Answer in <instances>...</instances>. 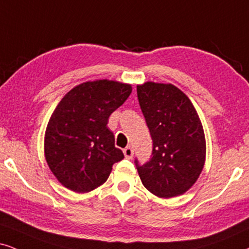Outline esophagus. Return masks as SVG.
<instances>
[{"label": "esophagus", "instance_id": "1", "mask_svg": "<svg viewBox=\"0 0 249 249\" xmlns=\"http://www.w3.org/2000/svg\"><path fill=\"white\" fill-rule=\"evenodd\" d=\"M123 153H124V155L126 159H132L133 157V149H132V147H126L124 150H123Z\"/></svg>", "mask_w": 249, "mask_h": 249}]
</instances>
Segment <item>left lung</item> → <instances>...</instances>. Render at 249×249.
Wrapping results in <instances>:
<instances>
[{"label": "left lung", "mask_w": 249, "mask_h": 249, "mask_svg": "<svg viewBox=\"0 0 249 249\" xmlns=\"http://www.w3.org/2000/svg\"><path fill=\"white\" fill-rule=\"evenodd\" d=\"M138 100L153 140V157L139 165L143 186L159 197L184 194L206 162L202 123L186 94L172 84L147 81L137 86Z\"/></svg>", "instance_id": "left-lung-1"}]
</instances>
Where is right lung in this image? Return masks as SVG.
<instances>
[{
	"mask_svg": "<svg viewBox=\"0 0 249 249\" xmlns=\"http://www.w3.org/2000/svg\"><path fill=\"white\" fill-rule=\"evenodd\" d=\"M131 92L130 84L86 81L59 101L46 128L45 157L63 186L77 193L95 190L107 181L112 165L124 159L107 124Z\"/></svg>",
	"mask_w": 249,
	"mask_h": 249,
	"instance_id": "1",
	"label": "right lung"
}]
</instances>
